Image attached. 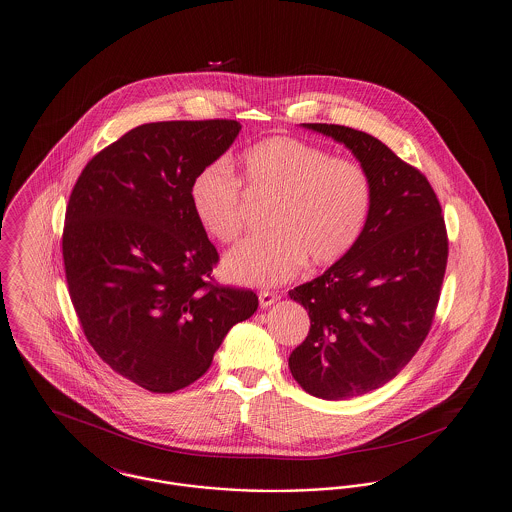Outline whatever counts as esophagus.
Instances as JSON below:
<instances>
[{
	"mask_svg": "<svg viewBox=\"0 0 512 512\" xmlns=\"http://www.w3.org/2000/svg\"><path fill=\"white\" fill-rule=\"evenodd\" d=\"M278 299H280V295H278V293H259V305H261V309H267V307H270V305H274Z\"/></svg>",
	"mask_w": 512,
	"mask_h": 512,
	"instance_id": "esophagus-1",
	"label": "esophagus"
}]
</instances>
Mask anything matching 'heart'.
Returning <instances> with one entry per match:
<instances>
[{
  "label": "heart",
  "mask_w": 512,
  "mask_h": 512,
  "mask_svg": "<svg viewBox=\"0 0 512 512\" xmlns=\"http://www.w3.org/2000/svg\"><path fill=\"white\" fill-rule=\"evenodd\" d=\"M249 190L272 197L267 234L251 236L224 259L228 280L245 286H278L309 257L328 265L359 242L372 207V182L355 161L332 157L303 140L274 136L242 153ZM190 205L199 226L222 244L244 228L242 186L226 159L197 172Z\"/></svg>",
  "instance_id": "b5f03b06"
}]
</instances>
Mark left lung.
<instances>
[{
    "instance_id": "left-lung-1",
    "label": "left lung",
    "mask_w": 512,
    "mask_h": 512,
    "mask_svg": "<svg viewBox=\"0 0 512 512\" xmlns=\"http://www.w3.org/2000/svg\"><path fill=\"white\" fill-rule=\"evenodd\" d=\"M303 128L347 147L372 182V207L355 247L322 276L290 290L311 318L290 355L297 384L340 401L395 378L426 340L447 267L441 205L420 171L378 138L340 124Z\"/></svg>"
}]
</instances>
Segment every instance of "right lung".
Segmentation results:
<instances>
[{
    "instance_id": "right-lung-1",
    "label": "right lung",
    "mask_w": 512,
    "mask_h": 512,
    "mask_svg": "<svg viewBox=\"0 0 512 512\" xmlns=\"http://www.w3.org/2000/svg\"><path fill=\"white\" fill-rule=\"evenodd\" d=\"M242 130L238 121L149 122L84 167L69 199L63 261L74 311L103 363L153 393L194 384L251 290L211 284L215 245L190 184Z\"/></svg>"
}]
</instances>
